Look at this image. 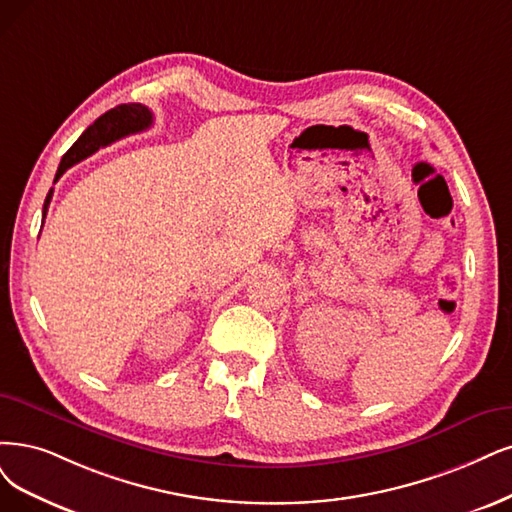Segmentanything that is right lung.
Returning a JSON list of instances; mask_svg holds the SVG:
<instances>
[{"mask_svg":"<svg viewBox=\"0 0 512 512\" xmlns=\"http://www.w3.org/2000/svg\"><path fill=\"white\" fill-rule=\"evenodd\" d=\"M151 122H154V113H151L141 103H128V105H118V107L109 109L99 120H94V124H90L82 132V137L69 147V151L59 164V170H56L54 181H59L67 168L88 158L90 154H94V151H99V147H105L126 135H135V132L149 128ZM50 198H52V189L48 192L46 202H44V217L48 211Z\"/></svg>","mask_w":512,"mask_h":512,"instance_id":"1","label":"right lung"}]
</instances>
